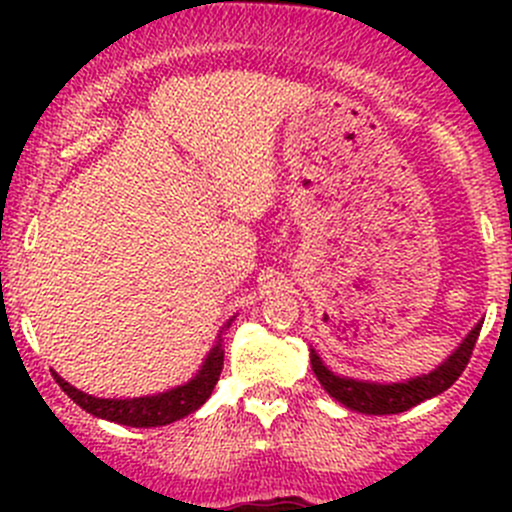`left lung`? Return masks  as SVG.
Masks as SVG:
<instances>
[{"instance_id": "left-lung-1", "label": "left lung", "mask_w": 512, "mask_h": 512, "mask_svg": "<svg viewBox=\"0 0 512 512\" xmlns=\"http://www.w3.org/2000/svg\"><path fill=\"white\" fill-rule=\"evenodd\" d=\"M480 327H483V319H480L476 327L463 337V342L458 344L436 369H431L428 374L421 376H411V379L404 381H389V384H386V381H364L354 379V376L334 374L314 349H309V359H312V371L317 374L324 391H327L334 401L347 406V409L369 416L401 414V411L414 409L421 401L433 399V396L451 389L453 381L463 374L468 359H471Z\"/></svg>"}]
</instances>
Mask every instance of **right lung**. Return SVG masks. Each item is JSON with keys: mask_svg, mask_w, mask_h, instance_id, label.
<instances>
[{"mask_svg": "<svg viewBox=\"0 0 512 512\" xmlns=\"http://www.w3.org/2000/svg\"><path fill=\"white\" fill-rule=\"evenodd\" d=\"M230 324L232 319H227L225 327L218 334V342L213 344V349H210L205 361L200 364L198 374L185 381V384L173 386L168 391H160V394L133 396V399H98V396H91L86 391L71 386L56 371H51V374H54L56 384L64 389V394L71 401H76L86 414L133 428L168 426V423L180 421V418L198 411L210 399V394H213L215 384L220 379V371H223V332Z\"/></svg>", "mask_w": 512, "mask_h": 512, "instance_id": "add662e5", "label": "right lung"}]
</instances>
